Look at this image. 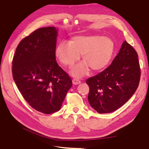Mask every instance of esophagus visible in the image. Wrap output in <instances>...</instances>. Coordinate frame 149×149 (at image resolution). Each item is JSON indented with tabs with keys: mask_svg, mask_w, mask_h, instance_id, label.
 <instances>
[{
	"mask_svg": "<svg viewBox=\"0 0 149 149\" xmlns=\"http://www.w3.org/2000/svg\"><path fill=\"white\" fill-rule=\"evenodd\" d=\"M80 82H81V81H80V80L79 79H72V83L74 84H79L80 83Z\"/></svg>",
	"mask_w": 149,
	"mask_h": 149,
	"instance_id": "esophagus-1",
	"label": "esophagus"
}]
</instances>
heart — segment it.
I'll return each instance as SVG.
<instances>
[{
    "label": "heart",
    "mask_w": 149,
    "mask_h": 149,
    "mask_svg": "<svg viewBox=\"0 0 149 149\" xmlns=\"http://www.w3.org/2000/svg\"><path fill=\"white\" fill-rule=\"evenodd\" d=\"M115 45L108 38L102 36H78L70 42L61 41L56 48L58 60L65 66L72 67L82 54L84 62L79 63L72 70L75 77H82L88 72V67L93 70L106 67L113 56Z\"/></svg>",
    "instance_id": "1"
}]
</instances>
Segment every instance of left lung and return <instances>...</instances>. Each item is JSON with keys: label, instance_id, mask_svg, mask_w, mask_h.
Segmentation results:
<instances>
[{"label": "left lung", "instance_id": "left-lung-1", "mask_svg": "<svg viewBox=\"0 0 149 149\" xmlns=\"http://www.w3.org/2000/svg\"><path fill=\"white\" fill-rule=\"evenodd\" d=\"M140 78L137 53L125 41L111 64L86 80L90 104L99 113L117 110L135 93Z\"/></svg>", "mask_w": 149, "mask_h": 149}]
</instances>
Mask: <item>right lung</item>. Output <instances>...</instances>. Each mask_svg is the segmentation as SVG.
I'll return each instance as SVG.
<instances>
[{"instance_id": "obj_1", "label": "right lung", "mask_w": 149, "mask_h": 149, "mask_svg": "<svg viewBox=\"0 0 149 149\" xmlns=\"http://www.w3.org/2000/svg\"><path fill=\"white\" fill-rule=\"evenodd\" d=\"M57 30L39 28L21 40L13 59L14 82L29 105L45 114L61 109L72 86L69 74L56 61Z\"/></svg>"}]
</instances>
